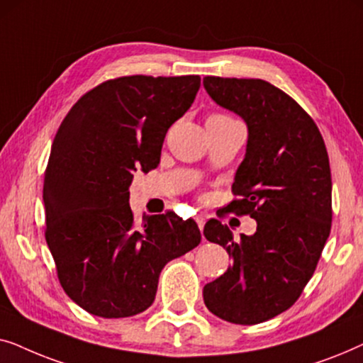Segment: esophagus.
I'll use <instances>...</instances> for the list:
<instances>
[{
  "label": "esophagus",
  "instance_id": "1",
  "mask_svg": "<svg viewBox=\"0 0 363 363\" xmlns=\"http://www.w3.org/2000/svg\"><path fill=\"white\" fill-rule=\"evenodd\" d=\"M196 225H198V228H200V230L203 231V226H205V216H201V215H198L196 218Z\"/></svg>",
  "mask_w": 363,
  "mask_h": 363
}]
</instances>
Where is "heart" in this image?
I'll return each instance as SVG.
<instances>
[{"mask_svg": "<svg viewBox=\"0 0 363 363\" xmlns=\"http://www.w3.org/2000/svg\"><path fill=\"white\" fill-rule=\"evenodd\" d=\"M230 121H235V118H231L230 116H226V113H220V112L211 113V116L208 117V122H230Z\"/></svg>", "mask_w": 363, "mask_h": 363, "instance_id": "1", "label": "heart"}]
</instances>
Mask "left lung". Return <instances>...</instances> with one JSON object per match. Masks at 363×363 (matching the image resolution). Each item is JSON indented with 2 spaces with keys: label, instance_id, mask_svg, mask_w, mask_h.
<instances>
[{
  "label": "left lung",
  "instance_id": "8db88e82",
  "mask_svg": "<svg viewBox=\"0 0 363 363\" xmlns=\"http://www.w3.org/2000/svg\"><path fill=\"white\" fill-rule=\"evenodd\" d=\"M213 101L245 118L246 157L225 206L257 223L235 240L210 220L203 235L226 247L233 266L203 287L208 309L223 320L252 325L289 309L320 259L332 226L327 148L312 117L284 91L262 79L203 77Z\"/></svg>",
  "mask_w": 363,
  "mask_h": 363
}]
</instances>
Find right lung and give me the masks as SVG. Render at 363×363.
<instances>
[{"mask_svg": "<svg viewBox=\"0 0 363 363\" xmlns=\"http://www.w3.org/2000/svg\"><path fill=\"white\" fill-rule=\"evenodd\" d=\"M200 81L108 79L57 128L44 172V235L62 289L89 314H140L155 301L163 266L200 245L193 220L168 211L138 228L128 206L133 172L160 163L168 128L191 107Z\"/></svg>", "mask_w": 363, "mask_h": 363, "instance_id": "right-lung-1", "label": "right lung"}]
</instances>
